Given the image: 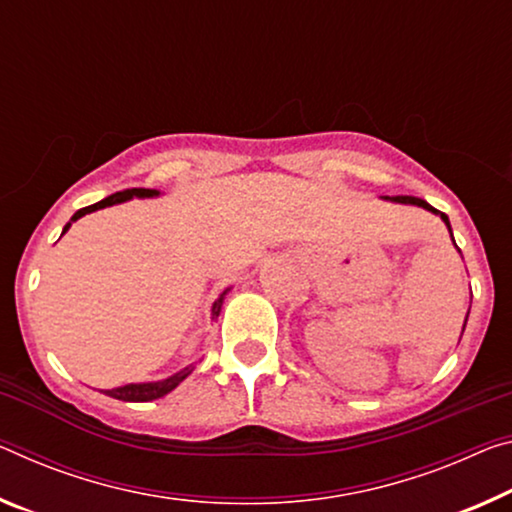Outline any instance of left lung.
Masks as SVG:
<instances>
[{
    "label": "left lung",
    "instance_id": "1",
    "mask_svg": "<svg viewBox=\"0 0 512 512\" xmlns=\"http://www.w3.org/2000/svg\"><path fill=\"white\" fill-rule=\"evenodd\" d=\"M385 200H392V202H403V205H417V207H424V209H428V212H433V214H437L442 218V221L446 223V227H449V232H451V223H449V216L446 214H442V212H437L435 207H431L428 205L426 200H421V198H412V196H394V198H389V196H383ZM451 239H453V232H451ZM456 243V241H453ZM467 316H469V312H467ZM465 323H467V319H465ZM462 332H465V326H462Z\"/></svg>",
    "mask_w": 512,
    "mask_h": 512
}]
</instances>
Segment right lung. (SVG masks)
Listing matches in <instances>:
<instances>
[{"label": "right lung", "mask_w": 512, "mask_h": 512, "mask_svg": "<svg viewBox=\"0 0 512 512\" xmlns=\"http://www.w3.org/2000/svg\"><path fill=\"white\" fill-rule=\"evenodd\" d=\"M159 196L157 189H125V191H118L113 193V196L104 198L100 202H95L91 207H84L79 209V212L70 218V223L63 227V232H68V227L77 221V218L97 212V209H104V207H111V205H118V202H125V200H132V198H154ZM227 294V289L221 294V298L216 300L214 307H212V319L218 316L221 312V305H223V296ZM193 371V367H184L182 371L173 373V376H168L166 380H157V383H129L123 387H113V389H104V394L111 396V399H118V401H134V403H143V401H154V399H161V396H166L168 392H173V389L182 383V380L189 376Z\"/></svg>", "instance_id": "1"}]
</instances>
